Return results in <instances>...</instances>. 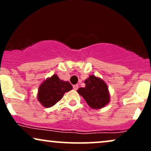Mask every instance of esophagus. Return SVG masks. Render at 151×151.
Listing matches in <instances>:
<instances>
[{
    "label": "esophagus",
    "mask_w": 151,
    "mask_h": 151,
    "mask_svg": "<svg viewBox=\"0 0 151 151\" xmlns=\"http://www.w3.org/2000/svg\"><path fill=\"white\" fill-rule=\"evenodd\" d=\"M78 88H79V85H78V84H75V85L73 86V89L74 90H77Z\"/></svg>",
    "instance_id": "34e87169"
}]
</instances>
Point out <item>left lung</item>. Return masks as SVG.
<instances>
[{
    "mask_svg": "<svg viewBox=\"0 0 151 151\" xmlns=\"http://www.w3.org/2000/svg\"><path fill=\"white\" fill-rule=\"evenodd\" d=\"M85 87L78 89L77 92L84 99L90 108L100 109L110 102V93L106 83L101 78L90 75L84 81Z\"/></svg>",
    "mask_w": 151,
    "mask_h": 151,
    "instance_id": "8db88e82",
    "label": "left lung"
}]
</instances>
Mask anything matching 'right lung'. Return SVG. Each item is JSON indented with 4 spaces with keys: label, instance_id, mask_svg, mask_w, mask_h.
<instances>
[{
    "label": "right lung",
    "instance_id": "1",
    "mask_svg": "<svg viewBox=\"0 0 151 151\" xmlns=\"http://www.w3.org/2000/svg\"><path fill=\"white\" fill-rule=\"evenodd\" d=\"M72 88L69 81L61 80L58 74H55L45 79L39 86L37 101L45 108H50L60 101L65 93Z\"/></svg>",
    "mask_w": 151,
    "mask_h": 151
}]
</instances>
